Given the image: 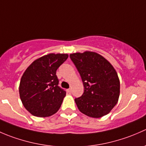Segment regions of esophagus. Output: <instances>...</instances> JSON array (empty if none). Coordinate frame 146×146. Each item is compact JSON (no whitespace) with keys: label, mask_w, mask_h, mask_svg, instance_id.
Returning a JSON list of instances; mask_svg holds the SVG:
<instances>
[{"label":"esophagus","mask_w":146,"mask_h":146,"mask_svg":"<svg viewBox=\"0 0 146 146\" xmlns=\"http://www.w3.org/2000/svg\"><path fill=\"white\" fill-rule=\"evenodd\" d=\"M66 91H67V92H68V93H70V92H71V89H68Z\"/></svg>","instance_id":"obj_1"}]
</instances>
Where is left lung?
<instances>
[{
	"label": "left lung",
	"mask_w": 146,
	"mask_h": 146,
	"mask_svg": "<svg viewBox=\"0 0 146 146\" xmlns=\"http://www.w3.org/2000/svg\"><path fill=\"white\" fill-rule=\"evenodd\" d=\"M70 57L85 88L82 96L75 99L78 110L92 118L107 115L117 104L120 95V81L114 68L94 51L73 53Z\"/></svg>",
	"instance_id": "left-lung-1"
}]
</instances>
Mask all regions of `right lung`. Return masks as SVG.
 <instances>
[{
	"mask_svg": "<svg viewBox=\"0 0 146 146\" xmlns=\"http://www.w3.org/2000/svg\"><path fill=\"white\" fill-rule=\"evenodd\" d=\"M68 54H48L32 63L21 78L19 93L25 108L33 116L47 117L61 107L66 92L58 86L56 70Z\"/></svg>",
	"mask_w": 146,
	"mask_h": 146,
	"instance_id": "obj_1",
	"label": "right lung"
}]
</instances>
